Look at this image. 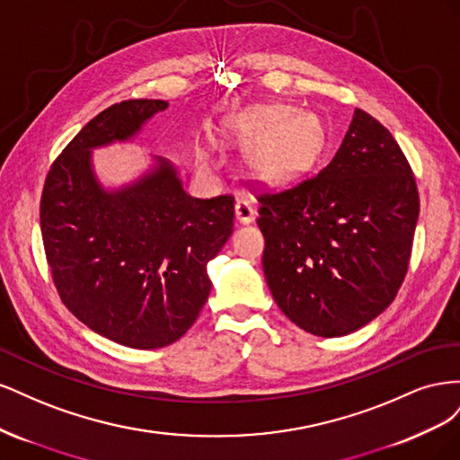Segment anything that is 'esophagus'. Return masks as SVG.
I'll return each instance as SVG.
<instances>
[{
    "label": "esophagus",
    "instance_id": "esophagus-1",
    "mask_svg": "<svg viewBox=\"0 0 460 460\" xmlns=\"http://www.w3.org/2000/svg\"><path fill=\"white\" fill-rule=\"evenodd\" d=\"M257 215V207L255 201L252 199H238L235 201V220L240 225H252Z\"/></svg>",
    "mask_w": 460,
    "mask_h": 460
}]
</instances>
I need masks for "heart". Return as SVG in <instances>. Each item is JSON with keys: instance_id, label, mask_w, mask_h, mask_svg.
Segmentation results:
<instances>
[{"instance_id": "heart-1", "label": "heart", "mask_w": 460, "mask_h": 460, "mask_svg": "<svg viewBox=\"0 0 460 460\" xmlns=\"http://www.w3.org/2000/svg\"><path fill=\"white\" fill-rule=\"evenodd\" d=\"M228 136L240 146H255L252 164L262 178L284 180L309 166L323 149L324 130L313 113H296L288 105L249 107L235 117ZM196 164L207 171L215 164L211 147L196 149Z\"/></svg>"}]
</instances>
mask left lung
<instances>
[{
  "instance_id": "obj_1",
  "label": "left lung",
  "mask_w": 460,
  "mask_h": 460,
  "mask_svg": "<svg viewBox=\"0 0 460 460\" xmlns=\"http://www.w3.org/2000/svg\"><path fill=\"white\" fill-rule=\"evenodd\" d=\"M262 270L282 313L320 338L387 309L405 278L419 191L394 136L360 109L314 178L261 196Z\"/></svg>"
}]
</instances>
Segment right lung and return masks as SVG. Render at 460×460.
Wrapping results in <instances>:
<instances>
[{
	"label": "right lung",
	"mask_w": 460,
	"mask_h": 460,
	"mask_svg": "<svg viewBox=\"0 0 460 460\" xmlns=\"http://www.w3.org/2000/svg\"><path fill=\"white\" fill-rule=\"evenodd\" d=\"M169 107L111 105L82 128L46 178L40 226L63 303L100 336L134 349L180 340L211 294L207 262L228 242L234 198L198 199L174 163L153 155L119 186L95 171L93 151L130 144Z\"/></svg>",
	"instance_id": "1"
}]
</instances>
